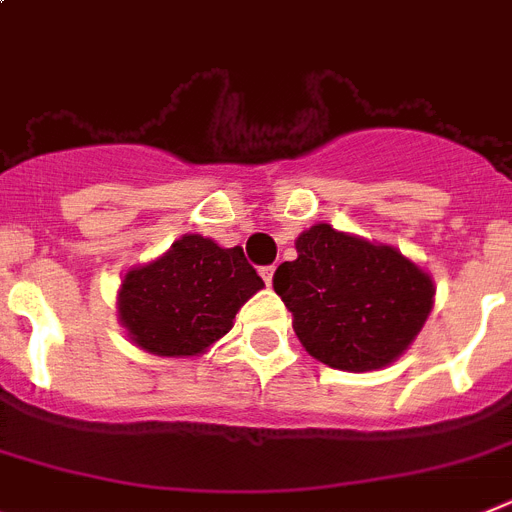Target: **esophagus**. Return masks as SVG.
<instances>
[{"instance_id": "obj_1", "label": "esophagus", "mask_w": 512, "mask_h": 512, "mask_svg": "<svg viewBox=\"0 0 512 512\" xmlns=\"http://www.w3.org/2000/svg\"><path fill=\"white\" fill-rule=\"evenodd\" d=\"M259 272H261V277H264V282H266V285H272V277H274V266H261Z\"/></svg>"}]
</instances>
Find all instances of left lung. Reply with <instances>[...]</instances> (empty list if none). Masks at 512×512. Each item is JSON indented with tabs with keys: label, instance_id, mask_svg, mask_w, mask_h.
<instances>
[{
	"label": "left lung",
	"instance_id": "left-lung-1",
	"mask_svg": "<svg viewBox=\"0 0 512 512\" xmlns=\"http://www.w3.org/2000/svg\"><path fill=\"white\" fill-rule=\"evenodd\" d=\"M298 259L274 272L308 355L336 370L383 368L419 334L432 308V279L391 246H373L331 225L295 243Z\"/></svg>",
	"mask_w": 512,
	"mask_h": 512
}]
</instances>
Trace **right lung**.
<instances>
[{
  "label": "right lung",
  "instance_id": "1",
  "mask_svg": "<svg viewBox=\"0 0 512 512\" xmlns=\"http://www.w3.org/2000/svg\"><path fill=\"white\" fill-rule=\"evenodd\" d=\"M261 287L243 248L183 235L165 256L126 274L119 316L134 344L152 355H199L233 329L240 305Z\"/></svg>",
  "mask_w": 512,
  "mask_h": 512
}]
</instances>
